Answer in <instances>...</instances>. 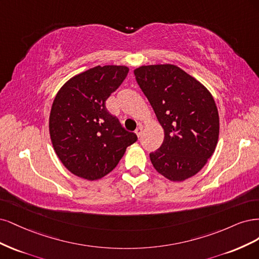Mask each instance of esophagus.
<instances>
[{"label": "esophagus", "mask_w": 259, "mask_h": 259, "mask_svg": "<svg viewBox=\"0 0 259 259\" xmlns=\"http://www.w3.org/2000/svg\"><path fill=\"white\" fill-rule=\"evenodd\" d=\"M142 132H143V127L139 126V127L136 129V135L138 136V138H140V137L142 136Z\"/></svg>", "instance_id": "esophagus-1"}]
</instances>
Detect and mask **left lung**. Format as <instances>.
<instances>
[{"mask_svg":"<svg viewBox=\"0 0 259 259\" xmlns=\"http://www.w3.org/2000/svg\"><path fill=\"white\" fill-rule=\"evenodd\" d=\"M135 75L164 131L163 143L149 154L154 168L173 182L194 177L219 141L220 116L211 93L173 64L142 65Z\"/></svg>","mask_w":259,"mask_h":259,"instance_id":"obj_1","label":"left lung"}]
</instances>
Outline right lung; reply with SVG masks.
<instances>
[{
  "mask_svg": "<svg viewBox=\"0 0 259 259\" xmlns=\"http://www.w3.org/2000/svg\"><path fill=\"white\" fill-rule=\"evenodd\" d=\"M128 72L124 65H98L75 75L56 95L49 116L52 143L63 165L78 178L105 177L138 140L105 107Z\"/></svg>",
  "mask_w": 259,
  "mask_h": 259,
  "instance_id": "add662e5",
  "label": "right lung"
}]
</instances>
